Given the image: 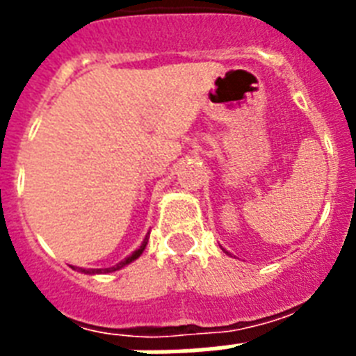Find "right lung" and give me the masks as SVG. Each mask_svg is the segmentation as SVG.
<instances>
[{
    "label": "right lung",
    "mask_w": 356,
    "mask_h": 356,
    "mask_svg": "<svg viewBox=\"0 0 356 356\" xmlns=\"http://www.w3.org/2000/svg\"><path fill=\"white\" fill-rule=\"evenodd\" d=\"M145 245H147V236L144 238V242H142V245H140V248L136 249V251H133V254H129L127 259L122 260V262H118V264H116V266H111V268H94V270H85V268H79V270H81V273H90V275H96V273H113V271L122 270L123 266L131 264L133 260L138 259L140 254L144 253Z\"/></svg>",
    "instance_id": "obj_1"
}]
</instances>
